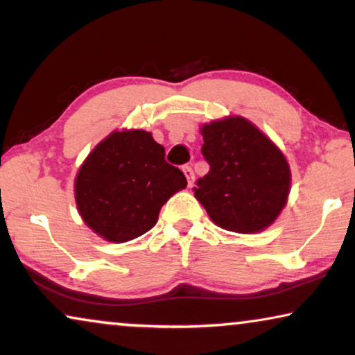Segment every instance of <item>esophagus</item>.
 <instances>
[{
    "label": "esophagus",
    "mask_w": 355,
    "mask_h": 355,
    "mask_svg": "<svg viewBox=\"0 0 355 355\" xmlns=\"http://www.w3.org/2000/svg\"><path fill=\"white\" fill-rule=\"evenodd\" d=\"M182 171H184V174H186V178H187V184H189V186H192V184H193V171H192V168L189 166V164H186V166H182Z\"/></svg>",
    "instance_id": "34e87169"
}]
</instances>
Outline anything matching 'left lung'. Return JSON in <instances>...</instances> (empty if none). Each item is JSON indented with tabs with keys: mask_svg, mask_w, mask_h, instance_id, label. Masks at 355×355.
<instances>
[{
	"mask_svg": "<svg viewBox=\"0 0 355 355\" xmlns=\"http://www.w3.org/2000/svg\"><path fill=\"white\" fill-rule=\"evenodd\" d=\"M202 135L210 171L193 187L197 200L223 230L242 234L265 230L289 196L291 173L283 153L239 116L205 124Z\"/></svg>",
	"mask_w": 355,
	"mask_h": 355,
	"instance_id": "obj_1",
	"label": "left lung"
}]
</instances>
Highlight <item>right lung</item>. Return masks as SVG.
Listing matches in <instances>:
<instances>
[{
  "label": "right lung",
  "mask_w": 355,
  "mask_h": 355,
  "mask_svg": "<svg viewBox=\"0 0 355 355\" xmlns=\"http://www.w3.org/2000/svg\"><path fill=\"white\" fill-rule=\"evenodd\" d=\"M187 186L181 169L164 159L163 145L145 130L110 134L76 178L82 220L110 242H128L157 225L173 193Z\"/></svg>",
  "instance_id": "1"
}]
</instances>
